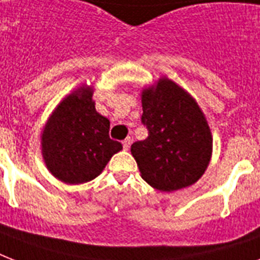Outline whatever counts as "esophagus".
I'll list each match as a JSON object with an SVG mask.
<instances>
[{"instance_id": "obj_1", "label": "esophagus", "mask_w": 260, "mask_h": 260, "mask_svg": "<svg viewBox=\"0 0 260 260\" xmlns=\"http://www.w3.org/2000/svg\"><path fill=\"white\" fill-rule=\"evenodd\" d=\"M131 143H132V140H131L129 138H126L125 140H124V142H122V147H124V150H129Z\"/></svg>"}]
</instances>
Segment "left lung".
Masks as SVG:
<instances>
[{
	"label": "left lung",
	"mask_w": 260,
	"mask_h": 260,
	"mask_svg": "<svg viewBox=\"0 0 260 260\" xmlns=\"http://www.w3.org/2000/svg\"><path fill=\"white\" fill-rule=\"evenodd\" d=\"M146 140L131 152L142 178L160 191L193 185L210 162L213 139L205 116L187 91L163 77L142 91Z\"/></svg>",
	"instance_id": "obj_1"
}]
</instances>
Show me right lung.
I'll use <instances>...</instances> for the list:
<instances>
[{"label":"right lung","mask_w":260,"mask_h":260,"mask_svg":"<svg viewBox=\"0 0 260 260\" xmlns=\"http://www.w3.org/2000/svg\"><path fill=\"white\" fill-rule=\"evenodd\" d=\"M109 120L95 110L93 87L82 85L63 98L42 134V154L47 169L70 185L98 177L121 143L109 138Z\"/></svg>","instance_id":"obj_1"}]
</instances>
